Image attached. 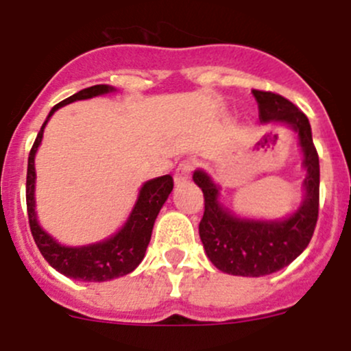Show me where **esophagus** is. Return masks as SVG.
Listing matches in <instances>:
<instances>
[{
  "label": "esophagus",
  "instance_id": "obj_1",
  "mask_svg": "<svg viewBox=\"0 0 351 351\" xmlns=\"http://www.w3.org/2000/svg\"><path fill=\"white\" fill-rule=\"evenodd\" d=\"M195 166H197L195 159H185V161L180 162V166L176 168V173H175V183H176V185L186 182V180L190 178V175H192L193 169H195Z\"/></svg>",
  "mask_w": 351,
  "mask_h": 351
}]
</instances>
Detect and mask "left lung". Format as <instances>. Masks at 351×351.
<instances>
[{"label":"left lung","instance_id":"obj_1","mask_svg":"<svg viewBox=\"0 0 351 351\" xmlns=\"http://www.w3.org/2000/svg\"><path fill=\"white\" fill-rule=\"evenodd\" d=\"M258 104L262 123L288 125L298 134L304 152L305 197L287 219H241L224 209L217 200L219 189L207 173L197 169L193 182L202 189L204 216L199 234L207 257L214 266L234 276H266L283 269L307 248L319 216V156L312 141L308 118L283 96L266 90H252Z\"/></svg>","mask_w":351,"mask_h":351}]
</instances>
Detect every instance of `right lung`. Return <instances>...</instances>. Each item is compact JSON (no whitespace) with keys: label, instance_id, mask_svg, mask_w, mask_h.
<instances>
[{"label":"right lung","instance_id":"right-lung-1","mask_svg":"<svg viewBox=\"0 0 351 351\" xmlns=\"http://www.w3.org/2000/svg\"><path fill=\"white\" fill-rule=\"evenodd\" d=\"M113 90L114 89L110 85H93V87H87V89L58 103L49 111L46 121L37 134L36 142L30 149L29 166H27V214H29V224L34 241H36L43 257L49 262L51 267H54L58 273L64 274V276L80 281H110L132 273L144 258L147 245L151 241L156 217H158L162 204L166 202L173 190L171 175L159 176V178L145 182L138 192L137 202H135L127 223L121 226V230L117 234H113L108 240L99 241V243L85 245V247H64L39 226L36 216V197H34V189H36L34 158H36L40 141H43L44 127L47 125V120L53 117L58 108L64 106V104L103 96V94L113 93Z\"/></svg>","mask_w":351,"mask_h":351}]
</instances>
